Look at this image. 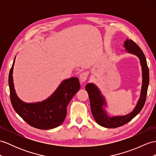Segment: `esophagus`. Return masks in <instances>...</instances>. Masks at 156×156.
I'll use <instances>...</instances> for the list:
<instances>
[{
	"label": "esophagus",
	"instance_id": "obj_1",
	"mask_svg": "<svg viewBox=\"0 0 156 156\" xmlns=\"http://www.w3.org/2000/svg\"><path fill=\"white\" fill-rule=\"evenodd\" d=\"M88 75L89 73L87 72H83L80 75V76H79V80H80L81 83H84L87 80Z\"/></svg>",
	"mask_w": 156,
	"mask_h": 156
}]
</instances>
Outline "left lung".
<instances>
[{"instance_id":"8db88e82","label":"left lung","mask_w":156,"mask_h":156,"mask_svg":"<svg viewBox=\"0 0 156 156\" xmlns=\"http://www.w3.org/2000/svg\"><path fill=\"white\" fill-rule=\"evenodd\" d=\"M124 47L129 54H132L138 57L142 67V85L141 92H140L139 100L134 110L130 113L126 115L110 117L105 109V107H107L105 98L102 95L97 86L91 83H88L85 87V89L88 93L89 97L91 112L93 114L94 119L97 124L105 128H117L130 122L142 111L146 102L147 87L150 80L149 69L147 67L146 57L142 49L132 40L126 39L124 43Z\"/></svg>"}]
</instances>
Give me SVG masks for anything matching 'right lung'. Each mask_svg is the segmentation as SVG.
I'll use <instances>...</instances> for the list:
<instances>
[{
	"instance_id": "add662e5",
	"label": "right lung",
	"mask_w": 156,
	"mask_h": 156,
	"mask_svg": "<svg viewBox=\"0 0 156 156\" xmlns=\"http://www.w3.org/2000/svg\"><path fill=\"white\" fill-rule=\"evenodd\" d=\"M15 58L9 77L10 101L14 111L29 125L36 128L49 130L59 126L66 119L68 104L80 89L78 78L63 80L54 93L43 101L27 103L18 98L14 89L12 73Z\"/></svg>"
}]
</instances>
